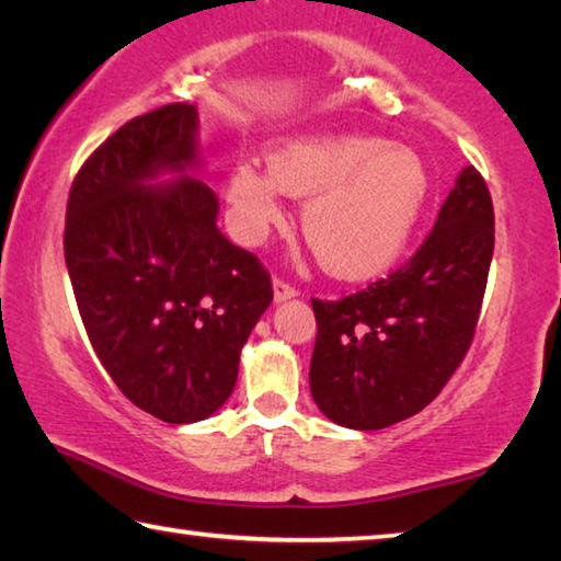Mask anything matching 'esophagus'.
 Segmentation results:
<instances>
[{"label": "esophagus", "instance_id": "1", "mask_svg": "<svg viewBox=\"0 0 561 561\" xmlns=\"http://www.w3.org/2000/svg\"><path fill=\"white\" fill-rule=\"evenodd\" d=\"M274 301H287V299H291V297H297V287H294V284H289L287 279H282V277H274Z\"/></svg>", "mask_w": 561, "mask_h": 561}]
</instances>
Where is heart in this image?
I'll list each match as a JSON object with an SVG mask.
<instances>
[{"label": "heart", "instance_id": "obj_1", "mask_svg": "<svg viewBox=\"0 0 561 561\" xmlns=\"http://www.w3.org/2000/svg\"><path fill=\"white\" fill-rule=\"evenodd\" d=\"M279 190L307 197L301 230L321 267L341 279H371L405 252L431 195L421 156L368 136H309L232 170L230 203L242 240L260 242L282 220Z\"/></svg>", "mask_w": 561, "mask_h": 561}]
</instances>
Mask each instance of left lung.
I'll use <instances>...</instances> for the list:
<instances>
[{"label":"left lung","instance_id":"8db88e82","mask_svg":"<svg viewBox=\"0 0 561 561\" xmlns=\"http://www.w3.org/2000/svg\"><path fill=\"white\" fill-rule=\"evenodd\" d=\"M495 250L485 180L468 165L401 270L336 301L311 299V396L329 421L378 431L423 411L468 354Z\"/></svg>","mask_w":561,"mask_h":561}]
</instances>
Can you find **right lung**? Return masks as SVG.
<instances>
[{
	"mask_svg": "<svg viewBox=\"0 0 561 561\" xmlns=\"http://www.w3.org/2000/svg\"><path fill=\"white\" fill-rule=\"evenodd\" d=\"M197 111L168 103L93 150L66 203L64 257L91 346L113 383L165 423L215 413L272 301L270 272L217 230L197 165ZM173 184L146 186L160 172Z\"/></svg>",
	"mask_w": 561,
	"mask_h": 561,
	"instance_id": "add662e5",
	"label": "right lung"
}]
</instances>
